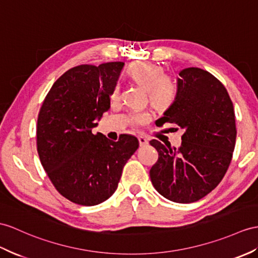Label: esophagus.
Masks as SVG:
<instances>
[{"label":"esophagus","instance_id":"obj_1","mask_svg":"<svg viewBox=\"0 0 258 258\" xmlns=\"http://www.w3.org/2000/svg\"><path fill=\"white\" fill-rule=\"evenodd\" d=\"M138 139H139L140 146H146V144H148V143H149L148 138H147V137H144V136H139V137H138Z\"/></svg>","mask_w":258,"mask_h":258}]
</instances>
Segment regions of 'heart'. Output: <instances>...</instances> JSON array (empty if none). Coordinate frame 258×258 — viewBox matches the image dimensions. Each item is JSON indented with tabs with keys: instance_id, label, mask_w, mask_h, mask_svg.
I'll return each mask as SVG.
<instances>
[{
	"instance_id": "1",
	"label": "heart",
	"mask_w": 258,
	"mask_h": 258,
	"mask_svg": "<svg viewBox=\"0 0 258 258\" xmlns=\"http://www.w3.org/2000/svg\"><path fill=\"white\" fill-rule=\"evenodd\" d=\"M127 75L147 90L149 103L155 109L164 111L174 104L177 97V85L175 81L165 75L164 69L152 62H134L127 69ZM120 94V87L115 85L110 98L117 99ZM131 121L135 124L147 123L151 116L147 111H137L131 114Z\"/></svg>"
}]
</instances>
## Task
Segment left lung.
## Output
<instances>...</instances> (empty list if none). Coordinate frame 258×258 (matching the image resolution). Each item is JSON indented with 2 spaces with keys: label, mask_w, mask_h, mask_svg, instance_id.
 Returning a JSON list of instances; mask_svg holds the SVG:
<instances>
[{
  "label": "left lung",
  "mask_w": 258,
  "mask_h": 258,
  "mask_svg": "<svg viewBox=\"0 0 258 258\" xmlns=\"http://www.w3.org/2000/svg\"><path fill=\"white\" fill-rule=\"evenodd\" d=\"M167 122L184 130L181 146L150 141L159 153L151 181L171 202L195 203L215 189L229 168L236 139L233 103L211 73L187 68L179 72L174 104L155 123Z\"/></svg>",
  "instance_id": "obj_1"
}]
</instances>
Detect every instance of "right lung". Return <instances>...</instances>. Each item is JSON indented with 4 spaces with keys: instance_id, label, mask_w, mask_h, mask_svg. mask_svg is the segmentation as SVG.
<instances>
[{
    "instance_id": "1",
    "label": "right lung",
    "mask_w": 258,
    "mask_h": 258,
    "mask_svg": "<svg viewBox=\"0 0 258 258\" xmlns=\"http://www.w3.org/2000/svg\"><path fill=\"white\" fill-rule=\"evenodd\" d=\"M123 62L81 64L56 80L37 120V151L42 167L62 196L95 206L117 189L122 168L139 147L136 137L117 142L94 135L95 119L110 107V94Z\"/></svg>"
}]
</instances>
